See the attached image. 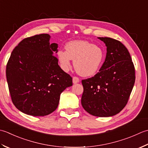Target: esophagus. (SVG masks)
<instances>
[{
  "instance_id": "1",
  "label": "esophagus",
  "mask_w": 148,
  "mask_h": 148,
  "mask_svg": "<svg viewBox=\"0 0 148 148\" xmlns=\"http://www.w3.org/2000/svg\"><path fill=\"white\" fill-rule=\"evenodd\" d=\"M80 82L79 78L77 77H73V84H77Z\"/></svg>"
}]
</instances>
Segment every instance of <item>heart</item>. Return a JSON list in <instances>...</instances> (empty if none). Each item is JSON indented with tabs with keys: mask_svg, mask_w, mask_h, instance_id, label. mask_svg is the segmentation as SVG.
I'll return each mask as SVG.
<instances>
[{
	"mask_svg": "<svg viewBox=\"0 0 148 148\" xmlns=\"http://www.w3.org/2000/svg\"><path fill=\"white\" fill-rule=\"evenodd\" d=\"M66 51L57 52V59L61 68L68 71L73 60L75 70L82 77H90L98 72L105 59L103 50L89 41L77 40L66 45Z\"/></svg>",
	"mask_w": 148,
	"mask_h": 148,
	"instance_id": "1",
	"label": "heart"
}]
</instances>
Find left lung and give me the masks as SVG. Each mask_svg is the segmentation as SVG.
<instances>
[{"label":"left lung","mask_w":148,"mask_h":148,"mask_svg":"<svg viewBox=\"0 0 148 148\" xmlns=\"http://www.w3.org/2000/svg\"><path fill=\"white\" fill-rule=\"evenodd\" d=\"M98 38L107 47L106 58L98 73L82 80L81 103L92 116L110 117L127 103L135 83V68L124 45L110 38Z\"/></svg>","instance_id":"1"}]
</instances>
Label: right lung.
<instances>
[{"label": "right lung", "instance_id": "obj_1", "mask_svg": "<svg viewBox=\"0 0 148 148\" xmlns=\"http://www.w3.org/2000/svg\"><path fill=\"white\" fill-rule=\"evenodd\" d=\"M48 34L24 39L12 52L6 78L12 101L32 116L49 115L58 107L60 95L73 85L72 78L58 64L57 43Z\"/></svg>", "mask_w": 148, "mask_h": 148}]
</instances>
